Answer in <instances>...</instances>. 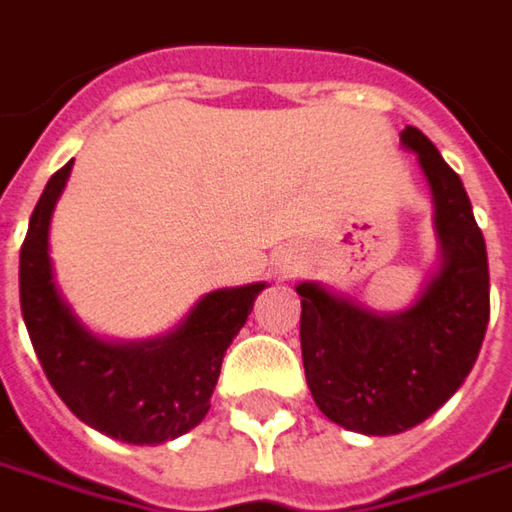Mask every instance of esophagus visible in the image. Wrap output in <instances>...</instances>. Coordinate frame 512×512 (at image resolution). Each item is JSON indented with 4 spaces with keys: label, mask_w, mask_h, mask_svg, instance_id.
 Instances as JSON below:
<instances>
[{
    "label": "esophagus",
    "mask_w": 512,
    "mask_h": 512,
    "mask_svg": "<svg viewBox=\"0 0 512 512\" xmlns=\"http://www.w3.org/2000/svg\"><path fill=\"white\" fill-rule=\"evenodd\" d=\"M295 269H298V263H295V260H280V263H278L280 278H289V275H292Z\"/></svg>",
    "instance_id": "34e87169"
}]
</instances>
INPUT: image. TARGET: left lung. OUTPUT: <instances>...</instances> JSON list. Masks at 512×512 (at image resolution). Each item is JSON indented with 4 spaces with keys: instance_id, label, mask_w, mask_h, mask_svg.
<instances>
[{
    "instance_id": "1",
    "label": "left lung",
    "mask_w": 512,
    "mask_h": 512,
    "mask_svg": "<svg viewBox=\"0 0 512 512\" xmlns=\"http://www.w3.org/2000/svg\"><path fill=\"white\" fill-rule=\"evenodd\" d=\"M435 206L441 266L421 298L378 315L321 283H300V349L318 410L352 433L395 435L450 401L490 321L487 246L464 183L418 128L401 131Z\"/></svg>"
}]
</instances>
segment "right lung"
Here are the masks:
<instances>
[{
    "mask_svg": "<svg viewBox=\"0 0 512 512\" xmlns=\"http://www.w3.org/2000/svg\"><path fill=\"white\" fill-rule=\"evenodd\" d=\"M71 166L48 180L28 223L19 252L22 318L51 387L79 421L125 444H163L206 418L223 355L266 283L209 292L154 341L108 344L91 335L59 295L48 255L51 214Z\"/></svg>",
    "mask_w": 512,
    "mask_h": 512,
    "instance_id": "right-lung-1",
    "label": "right lung"
}]
</instances>
